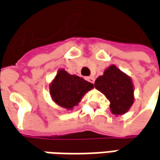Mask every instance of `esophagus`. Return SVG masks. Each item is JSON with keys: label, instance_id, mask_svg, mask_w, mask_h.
I'll return each mask as SVG.
<instances>
[{"label": "esophagus", "instance_id": "obj_1", "mask_svg": "<svg viewBox=\"0 0 160 160\" xmlns=\"http://www.w3.org/2000/svg\"><path fill=\"white\" fill-rule=\"evenodd\" d=\"M87 80L89 81V82H91V83H94V80H95V79H94L93 76H89V77H88Z\"/></svg>", "mask_w": 160, "mask_h": 160}]
</instances>
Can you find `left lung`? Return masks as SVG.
<instances>
[{
  "mask_svg": "<svg viewBox=\"0 0 160 160\" xmlns=\"http://www.w3.org/2000/svg\"><path fill=\"white\" fill-rule=\"evenodd\" d=\"M95 88L110 101V110L115 115L128 112L134 101V87L131 77L112 64L95 81Z\"/></svg>",
  "mask_w": 160,
  "mask_h": 160,
  "instance_id": "8db88e82",
  "label": "left lung"
}]
</instances>
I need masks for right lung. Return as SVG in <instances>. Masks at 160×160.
<instances>
[{
    "label": "right lung",
    "mask_w": 160,
    "mask_h": 160,
    "mask_svg": "<svg viewBox=\"0 0 160 160\" xmlns=\"http://www.w3.org/2000/svg\"><path fill=\"white\" fill-rule=\"evenodd\" d=\"M93 88L92 83L60 69L49 85V92L52 101L60 108L72 110Z\"/></svg>",
    "instance_id": "obj_1"
}]
</instances>
